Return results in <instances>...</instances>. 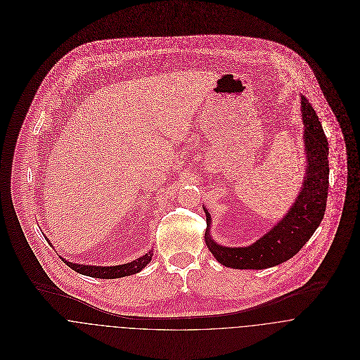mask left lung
<instances>
[{"instance_id": "left-lung-1", "label": "left lung", "mask_w": 360, "mask_h": 360, "mask_svg": "<svg viewBox=\"0 0 360 360\" xmlns=\"http://www.w3.org/2000/svg\"><path fill=\"white\" fill-rule=\"evenodd\" d=\"M301 106L307 172L301 193L288 213L252 245L230 248L216 244L210 237V214L204 206L207 250L226 267L257 270L277 266L297 255L323 220L328 193V141L313 106L304 96H301Z\"/></svg>"}]
</instances>
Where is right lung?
Returning a JSON list of instances; mask_svg holds the SVG:
<instances>
[{"instance_id": "obj_1", "label": "right lung", "mask_w": 360, "mask_h": 360, "mask_svg": "<svg viewBox=\"0 0 360 360\" xmlns=\"http://www.w3.org/2000/svg\"><path fill=\"white\" fill-rule=\"evenodd\" d=\"M154 252L150 251L147 252L144 257H139L130 263H124V264H119V266H90V264H77V263H72L68 262L66 259L62 257V260L75 271L84 274V276H90V277H96V278H119V277H126V276H131L136 274L139 271H141L153 259Z\"/></svg>"}]
</instances>
